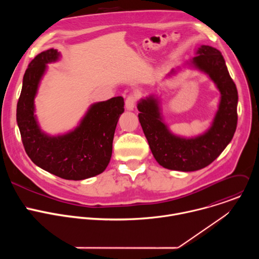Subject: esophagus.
Listing matches in <instances>:
<instances>
[{
	"instance_id": "34e87169",
	"label": "esophagus",
	"mask_w": 259,
	"mask_h": 259,
	"mask_svg": "<svg viewBox=\"0 0 259 259\" xmlns=\"http://www.w3.org/2000/svg\"><path fill=\"white\" fill-rule=\"evenodd\" d=\"M136 100H137L136 94H130V95H128V97L126 98V101H125V103H126V108L129 109V110H133V108H134V106H135Z\"/></svg>"
}]
</instances>
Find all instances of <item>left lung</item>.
<instances>
[{
	"label": "left lung",
	"instance_id": "left-lung-1",
	"mask_svg": "<svg viewBox=\"0 0 259 259\" xmlns=\"http://www.w3.org/2000/svg\"><path fill=\"white\" fill-rule=\"evenodd\" d=\"M193 63L205 71L220 91L219 108L211 128L195 138H181L170 133L162 122L158 100L153 96L137 105L139 122L157 162L164 168L196 171L211 164L231 142L238 123V91L220 51L203 45Z\"/></svg>",
	"mask_w": 259,
	"mask_h": 259
}]
</instances>
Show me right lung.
Returning a JSON list of instances; mask_svg holds the SVG:
<instances>
[{
	"label": "right lung",
	"instance_id": "add662e5",
	"mask_svg": "<svg viewBox=\"0 0 259 259\" xmlns=\"http://www.w3.org/2000/svg\"><path fill=\"white\" fill-rule=\"evenodd\" d=\"M56 49L36 55L28 64L17 102L16 120L24 150L42 169L67 180H82L102 173L113 152V140L124 98L113 97L93 104L73 131L57 137L44 134L33 115V99L46 64L58 59Z\"/></svg>",
	"mask_w": 259,
	"mask_h": 259
}]
</instances>
